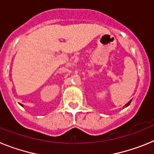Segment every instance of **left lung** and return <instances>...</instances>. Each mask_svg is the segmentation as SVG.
Wrapping results in <instances>:
<instances>
[{"mask_svg": "<svg viewBox=\"0 0 154 154\" xmlns=\"http://www.w3.org/2000/svg\"><path fill=\"white\" fill-rule=\"evenodd\" d=\"M130 103H131V100H130V102H129V103H126V105H125V106H124V107H127V106H129V105H130Z\"/></svg>", "mask_w": 154, "mask_h": 154, "instance_id": "8db88e82", "label": "left lung"}]
</instances>
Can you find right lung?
<instances>
[{
    "mask_svg": "<svg viewBox=\"0 0 154 154\" xmlns=\"http://www.w3.org/2000/svg\"><path fill=\"white\" fill-rule=\"evenodd\" d=\"M20 105H21V106H23V105H21V104H20Z\"/></svg>",
    "mask_w": 154,
    "mask_h": 154,
    "instance_id": "add662e5",
    "label": "right lung"
}]
</instances>
